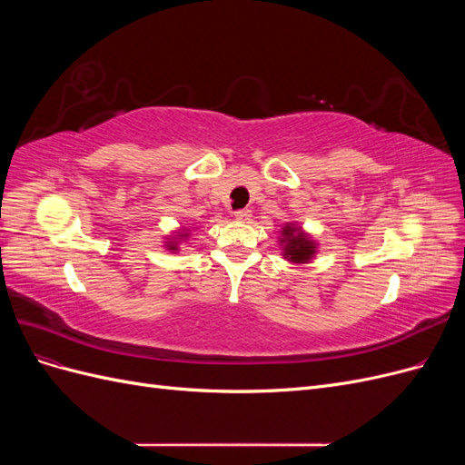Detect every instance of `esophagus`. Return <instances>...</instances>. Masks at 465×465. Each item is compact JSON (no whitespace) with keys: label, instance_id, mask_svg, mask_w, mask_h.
<instances>
[{"label":"esophagus","instance_id":"34e87169","mask_svg":"<svg viewBox=\"0 0 465 465\" xmlns=\"http://www.w3.org/2000/svg\"><path fill=\"white\" fill-rule=\"evenodd\" d=\"M232 215H234V219H236V221H242V223H246V221L250 219V215H252V211H250V209H236Z\"/></svg>","mask_w":465,"mask_h":465}]
</instances>
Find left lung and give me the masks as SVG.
Returning <instances> with one entry per match:
<instances>
[{"label": "left lung", "mask_w": 465, "mask_h": 465, "mask_svg": "<svg viewBox=\"0 0 465 465\" xmlns=\"http://www.w3.org/2000/svg\"><path fill=\"white\" fill-rule=\"evenodd\" d=\"M285 250L292 262H306L308 258L312 256L314 252V244L311 241H306L302 234H294V229L287 227L285 231Z\"/></svg>", "instance_id": "1"}]
</instances>
